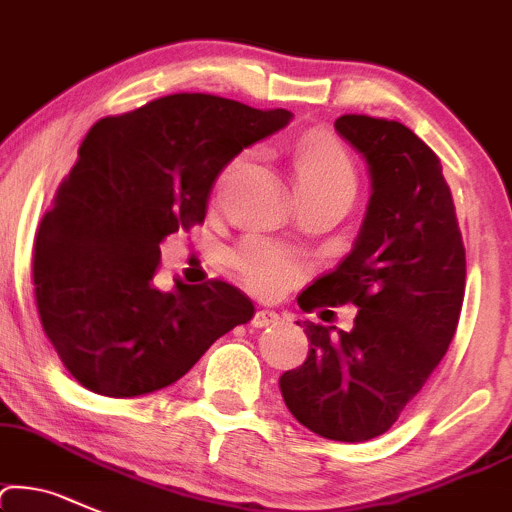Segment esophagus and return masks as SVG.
I'll return each mask as SVG.
<instances>
[{"label": "esophagus", "instance_id": "obj_1", "mask_svg": "<svg viewBox=\"0 0 512 512\" xmlns=\"http://www.w3.org/2000/svg\"><path fill=\"white\" fill-rule=\"evenodd\" d=\"M278 320H280L278 312H273V310H258L256 315H254V320H251V324L261 329V327H271V324H278Z\"/></svg>", "mask_w": 512, "mask_h": 512}]
</instances>
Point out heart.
I'll list each match as a JSON object with an SVG mask.
<instances>
[{
  "mask_svg": "<svg viewBox=\"0 0 512 512\" xmlns=\"http://www.w3.org/2000/svg\"><path fill=\"white\" fill-rule=\"evenodd\" d=\"M249 161L251 151H246L244 156L229 163L219 178V190L227 188ZM295 163H298L300 188L305 197H342L346 202H354L359 190V173L346 148L337 141L307 136L295 148ZM232 266L239 278L261 295H280L302 278L300 258L261 236H249L236 246L232 251Z\"/></svg>",
  "mask_w": 512,
  "mask_h": 512,
  "instance_id": "1",
  "label": "heart"
}]
</instances>
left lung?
Segmentation results:
<instances>
[{"mask_svg": "<svg viewBox=\"0 0 512 512\" xmlns=\"http://www.w3.org/2000/svg\"><path fill=\"white\" fill-rule=\"evenodd\" d=\"M334 129L368 163L371 200L349 256L298 305L359 307L354 329L305 322V364L280 376L295 420L320 437L388 432L452 344L466 251L437 153L400 122L344 114Z\"/></svg>", "mask_w": 512, "mask_h": 512, "instance_id": "obj_1", "label": "left lung"}]
</instances>
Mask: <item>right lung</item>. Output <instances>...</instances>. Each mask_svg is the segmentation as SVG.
<instances>
[{
    "instance_id": "obj_1",
    "label": "right lung",
    "mask_w": 512,
    "mask_h": 512,
    "mask_svg": "<svg viewBox=\"0 0 512 512\" xmlns=\"http://www.w3.org/2000/svg\"><path fill=\"white\" fill-rule=\"evenodd\" d=\"M293 114L180 92L87 131L34 241L43 332L92 393L134 398L183 378L254 317L239 288L156 285L161 241L205 222L222 168Z\"/></svg>"
}]
</instances>
